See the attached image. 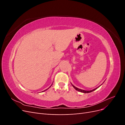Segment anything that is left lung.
<instances>
[{"mask_svg": "<svg viewBox=\"0 0 125 125\" xmlns=\"http://www.w3.org/2000/svg\"><path fill=\"white\" fill-rule=\"evenodd\" d=\"M101 85H102V84H101ZM72 85H73V88H74L75 90H76L77 91H78L84 93H88L92 92V91H93L95 90L96 89H97L98 88H99V87H100V86H101V85H100L99 87H97V88H95V89H93V90H91V91H86V90H82V89H79V88H76V87H75V86H74V85H73V84H72Z\"/></svg>", "mask_w": 125, "mask_h": 125, "instance_id": "8db88e82", "label": "left lung"}]
</instances>
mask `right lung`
I'll return each instance as SVG.
<instances>
[{
  "mask_svg": "<svg viewBox=\"0 0 125 125\" xmlns=\"http://www.w3.org/2000/svg\"><path fill=\"white\" fill-rule=\"evenodd\" d=\"M52 85H51V86H50V87H51V86H52ZM48 88V89H46V90H44V91H46V90H48V89H49V88ZM44 91H43V92H44Z\"/></svg>",
  "mask_w": 125,
  "mask_h": 125,
  "instance_id": "right-lung-1",
  "label": "right lung"
}]
</instances>
